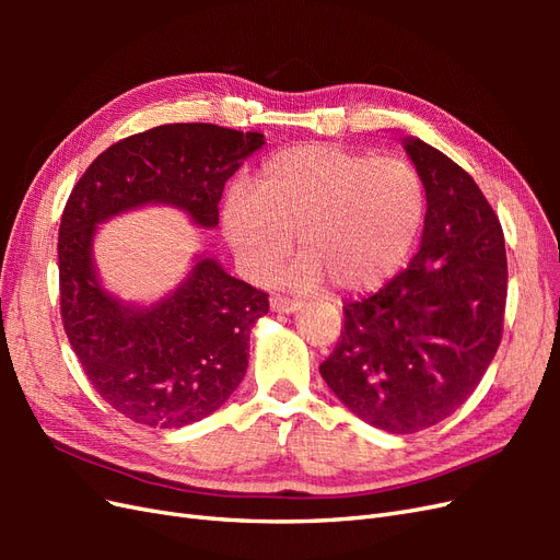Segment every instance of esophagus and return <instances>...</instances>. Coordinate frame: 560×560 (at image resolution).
<instances>
[{"mask_svg":"<svg viewBox=\"0 0 560 560\" xmlns=\"http://www.w3.org/2000/svg\"><path fill=\"white\" fill-rule=\"evenodd\" d=\"M301 308V301L296 299H287V296H273L270 299V311L273 313H296Z\"/></svg>","mask_w":560,"mask_h":560,"instance_id":"1","label":"esophagus"}]
</instances>
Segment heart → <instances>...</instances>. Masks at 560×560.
I'll use <instances>...</instances> for the list:
<instances>
[{
	"label": "heart",
	"mask_w": 560,
	"mask_h": 560,
	"mask_svg": "<svg viewBox=\"0 0 560 560\" xmlns=\"http://www.w3.org/2000/svg\"><path fill=\"white\" fill-rule=\"evenodd\" d=\"M425 186L416 167L336 144H301L270 156L252 191L222 206V231L245 273L264 282L294 247L284 270L294 290L331 280L341 292H374L409 261L425 222Z\"/></svg>",
	"instance_id": "b5f03b06"
}]
</instances>
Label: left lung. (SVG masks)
I'll return each instance as SVG.
<instances>
[{
    "label": "left lung",
    "mask_w": 560,
    "mask_h": 560,
    "mask_svg": "<svg viewBox=\"0 0 560 560\" xmlns=\"http://www.w3.org/2000/svg\"><path fill=\"white\" fill-rule=\"evenodd\" d=\"M404 149L425 186L420 252L374 296L348 303L319 374L369 425L411 434L448 418L493 362L504 322L500 219L460 165L418 138Z\"/></svg>",
    "instance_id": "1"
}]
</instances>
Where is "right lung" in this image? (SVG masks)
Wrapping results in <instances>:
<instances>
[{"mask_svg":"<svg viewBox=\"0 0 560 560\" xmlns=\"http://www.w3.org/2000/svg\"><path fill=\"white\" fill-rule=\"evenodd\" d=\"M264 144L261 132L214 124L156 126L103 151L67 200L58 238L65 334L97 395L140 425H191L233 395L268 294L198 254L177 290L132 306L97 278V224L144 206H171L196 226L214 229L224 184Z\"/></svg>","mask_w":560,"mask_h":560,"instance_id":"right-lung-1","label":"right lung"}]
</instances>
